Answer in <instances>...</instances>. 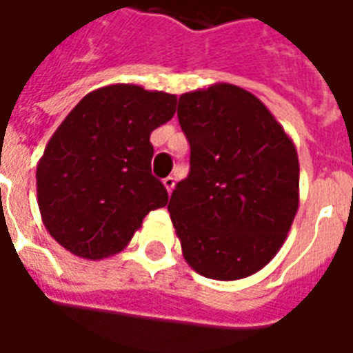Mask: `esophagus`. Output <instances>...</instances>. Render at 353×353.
Instances as JSON below:
<instances>
[{"label":"esophagus","instance_id":"1","mask_svg":"<svg viewBox=\"0 0 353 353\" xmlns=\"http://www.w3.org/2000/svg\"><path fill=\"white\" fill-rule=\"evenodd\" d=\"M162 183H164V187H166V191L172 192V191H174V187H176V179H174L172 176H168V177H164V179H162Z\"/></svg>","mask_w":353,"mask_h":353}]
</instances>
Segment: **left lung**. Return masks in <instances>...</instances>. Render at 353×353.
I'll return each mask as SVG.
<instances>
[{
	"mask_svg": "<svg viewBox=\"0 0 353 353\" xmlns=\"http://www.w3.org/2000/svg\"><path fill=\"white\" fill-rule=\"evenodd\" d=\"M177 119L191 172L168 212L187 265L221 281L259 272L299 210L293 139L257 96L229 83L181 94Z\"/></svg>",
	"mask_w": 353,
	"mask_h": 353,
	"instance_id": "1",
	"label": "left lung"
}]
</instances>
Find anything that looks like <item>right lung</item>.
I'll use <instances>...</instances> for the list:
<instances>
[{"instance_id": "right-lung-1", "label": "right lung", "mask_w": 353, "mask_h": 353, "mask_svg": "<svg viewBox=\"0 0 353 353\" xmlns=\"http://www.w3.org/2000/svg\"><path fill=\"white\" fill-rule=\"evenodd\" d=\"M176 94L139 85L88 92L37 162L43 225L68 252L98 261L123 252L151 210L168 204L151 174V132L176 113Z\"/></svg>"}]
</instances>
